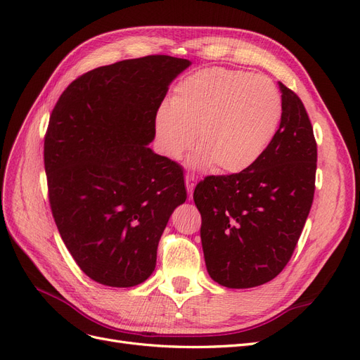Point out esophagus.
<instances>
[{
	"mask_svg": "<svg viewBox=\"0 0 360 360\" xmlns=\"http://www.w3.org/2000/svg\"><path fill=\"white\" fill-rule=\"evenodd\" d=\"M184 181H186V188H188L189 198H192V193H193L195 184H197V181H195V177H193V176H189V174H186V177H184Z\"/></svg>",
	"mask_w": 360,
	"mask_h": 360,
	"instance_id": "esophagus-1",
	"label": "esophagus"
}]
</instances>
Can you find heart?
<instances>
[{"mask_svg": "<svg viewBox=\"0 0 360 360\" xmlns=\"http://www.w3.org/2000/svg\"><path fill=\"white\" fill-rule=\"evenodd\" d=\"M281 115V94L266 76L213 68L174 86L156 112L155 132L167 158L180 159L193 144V167L236 174L264 155Z\"/></svg>", "mask_w": 360, "mask_h": 360, "instance_id": "heart-1", "label": "heart"}]
</instances>
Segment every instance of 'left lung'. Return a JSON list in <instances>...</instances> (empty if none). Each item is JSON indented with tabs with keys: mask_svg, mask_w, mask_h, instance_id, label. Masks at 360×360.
<instances>
[{
	"mask_svg": "<svg viewBox=\"0 0 360 360\" xmlns=\"http://www.w3.org/2000/svg\"><path fill=\"white\" fill-rule=\"evenodd\" d=\"M282 115L264 155L231 176H209L193 192L210 278L226 288H252L290 261L309 214L317 143L296 93L279 82Z\"/></svg>",
	"mask_w": 360,
	"mask_h": 360,
	"instance_id": "8db88e82",
	"label": "left lung"
}]
</instances>
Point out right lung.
Segmentation results:
<instances>
[{"mask_svg": "<svg viewBox=\"0 0 360 360\" xmlns=\"http://www.w3.org/2000/svg\"><path fill=\"white\" fill-rule=\"evenodd\" d=\"M189 60L148 56L75 79L45 136L49 202L76 264L102 285L127 288L156 267L169 216L186 201L183 169L148 147L169 84Z\"/></svg>", "mask_w": 360, "mask_h": 360, "instance_id": "add662e5", "label": "right lung"}]
</instances>
